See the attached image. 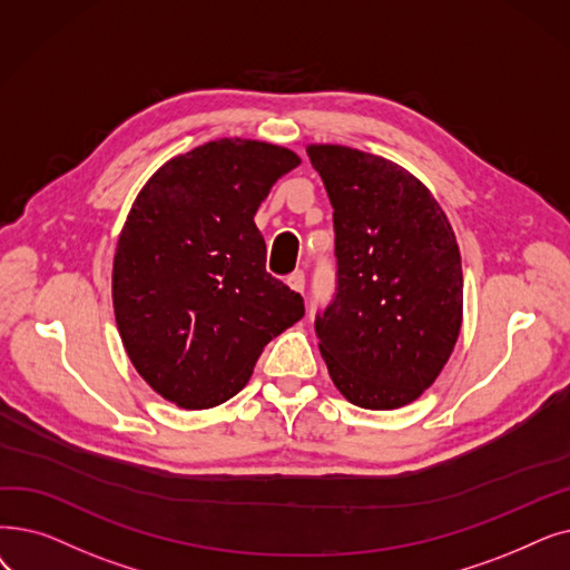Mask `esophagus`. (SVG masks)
I'll return each instance as SVG.
<instances>
[{"instance_id":"esophagus-1","label":"esophagus","mask_w":570,"mask_h":570,"mask_svg":"<svg viewBox=\"0 0 570 570\" xmlns=\"http://www.w3.org/2000/svg\"><path fill=\"white\" fill-rule=\"evenodd\" d=\"M286 284L295 291V293H305V272H293V275L286 279Z\"/></svg>"}]
</instances>
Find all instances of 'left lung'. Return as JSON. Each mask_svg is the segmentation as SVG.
Returning a JSON list of instances; mask_svg holds the SVG:
<instances>
[{
  "instance_id": "1",
  "label": "left lung",
  "mask_w": 570,
  "mask_h": 570,
  "mask_svg": "<svg viewBox=\"0 0 570 570\" xmlns=\"http://www.w3.org/2000/svg\"><path fill=\"white\" fill-rule=\"evenodd\" d=\"M307 156L333 205L337 293L316 316L337 391L365 410L416 401L450 361L463 318L461 254L431 190L386 158L340 144Z\"/></svg>"
}]
</instances>
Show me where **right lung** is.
I'll list each match as a JSON object with an SVG mask.
<instances>
[{
    "label": "right lung",
    "instance_id": "obj_1",
    "mask_svg": "<svg viewBox=\"0 0 570 570\" xmlns=\"http://www.w3.org/2000/svg\"><path fill=\"white\" fill-rule=\"evenodd\" d=\"M301 165L291 148L226 137L167 160L144 184L116 244L111 295L144 382L184 410L226 403L263 346L305 314L267 275L254 216Z\"/></svg>",
    "mask_w": 570,
    "mask_h": 570
}]
</instances>
